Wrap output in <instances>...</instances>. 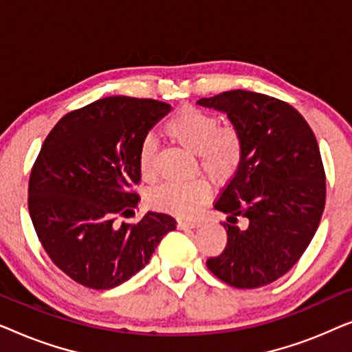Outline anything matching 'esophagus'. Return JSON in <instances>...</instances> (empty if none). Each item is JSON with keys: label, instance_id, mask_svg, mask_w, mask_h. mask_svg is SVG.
<instances>
[{"label": "esophagus", "instance_id": "obj_1", "mask_svg": "<svg viewBox=\"0 0 352 352\" xmlns=\"http://www.w3.org/2000/svg\"><path fill=\"white\" fill-rule=\"evenodd\" d=\"M200 226V221H184L179 219L177 221V228L179 229H195Z\"/></svg>", "mask_w": 352, "mask_h": 352}]
</instances>
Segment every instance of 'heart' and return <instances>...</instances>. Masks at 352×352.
<instances>
[{
  "mask_svg": "<svg viewBox=\"0 0 352 352\" xmlns=\"http://www.w3.org/2000/svg\"><path fill=\"white\" fill-rule=\"evenodd\" d=\"M163 131L181 147L194 152L201 170L216 184L229 181L242 165V133L234 124H219L218 117L204 109L184 105L171 115ZM153 157L155 144L151 139H144L139 147L138 165L146 181H152L155 176ZM208 199L210 186L201 177L189 182H165L148 195L153 208L179 218L197 214Z\"/></svg>",
  "mask_w": 352,
  "mask_h": 352,
  "instance_id": "heart-1",
  "label": "heart"
}]
</instances>
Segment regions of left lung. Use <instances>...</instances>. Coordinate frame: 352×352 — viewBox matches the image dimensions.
<instances>
[{
	"instance_id": "left-lung-1",
	"label": "left lung",
	"mask_w": 352,
	"mask_h": 352,
	"mask_svg": "<svg viewBox=\"0 0 352 352\" xmlns=\"http://www.w3.org/2000/svg\"><path fill=\"white\" fill-rule=\"evenodd\" d=\"M228 113L243 136V158L214 208L229 214L228 245L206 266L235 288L277 280L306 252L325 206V171L316 136L290 104L252 91L199 100ZM239 217L249 226H234Z\"/></svg>"
}]
</instances>
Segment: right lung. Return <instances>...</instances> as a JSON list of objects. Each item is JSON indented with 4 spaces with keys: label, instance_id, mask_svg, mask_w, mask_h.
<instances>
[{
    "label": "right lung",
    "instance_id": "obj_1",
    "mask_svg": "<svg viewBox=\"0 0 352 352\" xmlns=\"http://www.w3.org/2000/svg\"><path fill=\"white\" fill-rule=\"evenodd\" d=\"M171 105L110 96L64 115L43 142L28 181V213L51 261L72 280L109 290L141 271L170 214L148 211L138 224H117L136 208L139 147Z\"/></svg>",
    "mask_w": 352,
    "mask_h": 352
}]
</instances>
